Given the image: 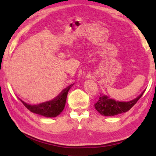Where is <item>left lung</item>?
Instances as JSON below:
<instances>
[{
	"label": "left lung",
	"mask_w": 156,
	"mask_h": 156,
	"mask_svg": "<svg viewBox=\"0 0 156 156\" xmlns=\"http://www.w3.org/2000/svg\"><path fill=\"white\" fill-rule=\"evenodd\" d=\"M143 94L144 92L137 98L129 102L116 101L109 98L107 96L101 95L98 101L94 104V107L98 112L104 116H114L121 114L130 110Z\"/></svg>",
	"instance_id": "1"
}]
</instances>
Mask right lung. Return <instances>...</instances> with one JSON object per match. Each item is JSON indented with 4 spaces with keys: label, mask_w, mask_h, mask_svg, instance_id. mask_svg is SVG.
<instances>
[{
    "label": "right lung",
    "mask_w": 156,
    "mask_h": 156,
    "mask_svg": "<svg viewBox=\"0 0 156 156\" xmlns=\"http://www.w3.org/2000/svg\"><path fill=\"white\" fill-rule=\"evenodd\" d=\"M72 86H69L68 88L64 89L61 94L54 100L38 105H30L23 102L21 99L20 100L28 110L34 113L44 116L46 117H55L60 114L61 112L64 110L68 91Z\"/></svg>",
    "instance_id": "1"
}]
</instances>
